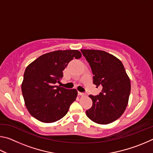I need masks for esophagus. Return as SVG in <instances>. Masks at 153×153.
<instances>
[{
    "label": "esophagus",
    "mask_w": 153,
    "mask_h": 153,
    "mask_svg": "<svg viewBox=\"0 0 153 153\" xmlns=\"http://www.w3.org/2000/svg\"><path fill=\"white\" fill-rule=\"evenodd\" d=\"M78 94L79 95H80V96H84V95H86V94H84V93H83V92H78Z\"/></svg>",
    "instance_id": "esophagus-1"
}]
</instances>
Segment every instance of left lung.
Listing matches in <instances>:
<instances>
[{
    "label": "left lung",
    "mask_w": 153,
    "mask_h": 153,
    "mask_svg": "<svg viewBox=\"0 0 153 153\" xmlns=\"http://www.w3.org/2000/svg\"><path fill=\"white\" fill-rule=\"evenodd\" d=\"M91 67L93 83L102 86L97 96L89 95L92 106L86 111L90 120L106 125L120 118L128 104L131 90L129 77L120 59L104 51L81 50Z\"/></svg>",
    "instance_id": "left-lung-1"
}]
</instances>
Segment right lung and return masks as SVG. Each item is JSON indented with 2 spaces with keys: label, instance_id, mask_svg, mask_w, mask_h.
Masks as SVG:
<instances>
[{
  "label": "right lung",
  "instance_id": "add662e5",
  "mask_svg": "<svg viewBox=\"0 0 153 153\" xmlns=\"http://www.w3.org/2000/svg\"><path fill=\"white\" fill-rule=\"evenodd\" d=\"M81 57L77 50L55 51L41 55L26 67L22 91L31 115L41 122L53 123L66 115L77 91L55 84L60 82L67 64Z\"/></svg>",
  "mask_w": 153,
  "mask_h": 153
}]
</instances>
